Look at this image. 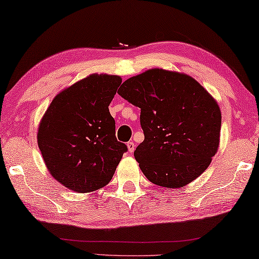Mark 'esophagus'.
<instances>
[{"label":"esophagus","instance_id":"obj_1","mask_svg":"<svg viewBox=\"0 0 259 259\" xmlns=\"http://www.w3.org/2000/svg\"><path fill=\"white\" fill-rule=\"evenodd\" d=\"M126 146H128V151L130 153H133L135 148H136V145H135L134 142H128V143H126Z\"/></svg>","mask_w":259,"mask_h":259}]
</instances>
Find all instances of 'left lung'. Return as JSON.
Returning a JSON list of instances; mask_svg holds the SVG:
<instances>
[{"instance_id":"1","label":"left lung","mask_w":259,"mask_h":259,"mask_svg":"<svg viewBox=\"0 0 259 259\" xmlns=\"http://www.w3.org/2000/svg\"><path fill=\"white\" fill-rule=\"evenodd\" d=\"M117 93L141 108L144 141L134 156L148 180L180 188L206 171L219 149L221 110L198 81L151 68L125 80Z\"/></svg>"}]
</instances>
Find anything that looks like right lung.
Instances as JSON below:
<instances>
[{
    "label": "right lung",
    "instance_id": "right-lung-1",
    "mask_svg": "<svg viewBox=\"0 0 259 259\" xmlns=\"http://www.w3.org/2000/svg\"><path fill=\"white\" fill-rule=\"evenodd\" d=\"M121 82L118 75H88L58 93L40 119L37 143L44 163L68 190L105 187L128 150L116 140L108 108Z\"/></svg>",
    "mask_w": 259,
    "mask_h": 259
}]
</instances>
